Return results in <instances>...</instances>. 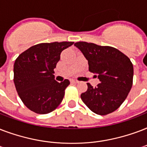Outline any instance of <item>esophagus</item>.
<instances>
[{
	"label": "esophagus",
	"instance_id": "esophagus-1",
	"mask_svg": "<svg viewBox=\"0 0 147 147\" xmlns=\"http://www.w3.org/2000/svg\"><path fill=\"white\" fill-rule=\"evenodd\" d=\"M70 82L73 83V84H77V83H79V82L76 80H70Z\"/></svg>",
	"mask_w": 147,
	"mask_h": 147
}]
</instances>
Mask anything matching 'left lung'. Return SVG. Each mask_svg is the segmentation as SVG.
Segmentation results:
<instances>
[{
    "mask_svg": "<svg viewBox=\"0 0 147 147\" xmlns=\"http://www.w3.org/2000/svg\"><path fill=\"white\" fill-rule=\"evenodd\" d=\"M74 45L88 61L90 71L96 74L100 81L96 87L87 83L88 88L81 94V100L96 114L113 112L123 103L131 90L133 63L124 53L112 47L84 41Z\"/></svg>",
    "mask_w": 147,
    "mask_h": 147,
    "instance_id": "1",
    "label": "left lung"
}]
</instances>
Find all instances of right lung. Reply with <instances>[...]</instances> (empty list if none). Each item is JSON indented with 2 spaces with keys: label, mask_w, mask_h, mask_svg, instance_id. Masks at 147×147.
Returning <instances> with one entry per match:
<instances>
[{
  "label": "right lung",
  "mask_w": 147,
  "mask_h": 147,
  "mask_svg": "<svg viewBox=\"0 0 147 147\" xmlns=\"http://www.w3.org/2000/svg\"><path fill=\"white\" fill-rule=\"evenodd\" d=\"M73 44L74 42L69 41L36 44L16 59L13 82L20 100L29 110L46 114L63 100L70 81H56L53 69L61 59V52Z\"/></svg>",
  "instance_id": "right-lung-1"
}]
</instances>
